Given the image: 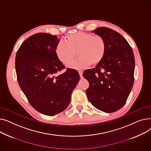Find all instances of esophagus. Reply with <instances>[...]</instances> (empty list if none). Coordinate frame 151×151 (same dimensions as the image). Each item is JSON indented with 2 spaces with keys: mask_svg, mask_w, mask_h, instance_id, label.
Returning <instances> with one entry per match:
<instances>
[{
  "mask_svg": "<svg viewBox=\"0 0 151 151\" xmlns=\"http://www.w3.org/2000/svg\"><path fill=\"white\" fill-rule=\"evenodd\" d=\"M78 73H79V75H80V78H83V71L79 70L78 71Z\"/></svg>",
  "mask_w": 151,
  "mask_h": 151,
  "instance_id": "1",
  "label": "esophagus"
}]
</instances>
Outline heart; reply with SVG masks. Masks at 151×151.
I'll list each match as a JSON object with an SVG mask.
<instances>
[{"label": "heart", "mask_w": 151, "mask_h": 151, "mask_svg": "<svg viewBox=\"0 0 151 151\" xmlns=\"http://www.w3.org/2000/svg\"><path fill=\"white\" fill-rule=\"evenodd\" d=\"M65 42H59L55 46V52L58 59L67 65L77 52L78 58L68 65L71 68L82 69L97 65L104 59L106 51L105 39L99 35L80 32L67 35Z\"/></svg>", "instance_id": "1"}]
</instances>
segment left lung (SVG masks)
<instances>
[{
    "label": "left lung",
    "mask_w": 151,
    "mask_h": 151,
    "mask_svg": "<svg viewBox=\"0 0 151 151\" xmlns=\"http://www.w3.org/2000/svg\"><path fill=\"white\" fill-rule=\"evenodd\" d=\"M92 32L105 39L106 51L96 67L84 71L83 76L89 83L87 96L97 109L115 112L125 105L133 85V52L125 38L113 29L100 27Z\"/></svg>",
    "instance_id": "8db88e82"
}]
</instances>
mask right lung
Instances as JSON below:
<instances>
[{
  "instance_id": "add662e5",
  "label": "right lung",
  "mask_w": 151,
  "mask_h": 151,
  "mask_svg": "<svg viewBox=\"0 0 151 151\" xmlns=\"http://www.w3.org/2000/svg\"><path fill=\"white\" fill-rule=\"evenodd\" d=\"M56 35L37 33L24 42L17 51L15 68L20 88L30 104L42 114L53 116L69 105L71 95L80 80L75 69H67L57 58Z\"/></svg>"
}]
</instances>
